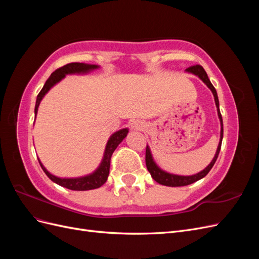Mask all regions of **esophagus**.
<instances>
[{
    "instance_id": "1",
    "label": "esophagus",
    "mask_w": 259,
    "mask_h": 259,
    "mask_svg": "<svg viewBox=\"0 0 259 259\" xmlns=\"http://www.w3.org/2000/svg\"><path fill=\"white\" fill-rule=\"evenodd\" d=\"M132 128L134 130H142L143 128V125L139 121H133L132 123Z\"/></svg>"
}]
</instances>
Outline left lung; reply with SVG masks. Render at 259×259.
I'll list each match as a JSON object with an SVG mask.
<instances>
[{
	"label": "left lung",
	"mask_w": 259,
	"mask_h": 259,
	"mask_svg": "<svg viewBox=\"0 0 259 259\" xmlns=\"http://www.w3.org/2000/svg\"><path fill=\"white\" fill-rule=\"evenodd\" d=\"M187 72H190V73H193L195 75H198L200 79L204 82L207 88L211 91V93H213L214 95V98H215V104H216V107H217V112H218V116H219V120H221V125H222V131H221V142H219V145H218V148H217V151H216V154L214 156V159L211 160V162L209 163V165L203 169L202 171H200V173L195 174V175H192V176H179V175H174V174H169V173H166V171L162 170L158 165H156L155 162L153 161L152 159V155H151V152H150V149H149V147L147 146L146 148V165H147V168L149 170V173L151 174L152 178L155 180L156 183H159L161 185H164V186H168V187H182V186H187V185H190V184H193L195 182H198V180L202 179L203 177H205L208 171L211 169V167L214 166V164L218 158V154H219V151H221V147H222V142H223V136H224V125H223V117H222V114H221V111H219V101H218V96H217V92L215 90V88L213 86V84L210 83L208 76L205 72V70L203 69L202 66L200 65H195V66H192V67H189L186 69Z\"/></svg>",
	"instance_id": "1"
}]
</instances>
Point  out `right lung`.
Returning <instances> with one entry per match:
<instances>
[{
  "label": "right lung",
  "instance_id": "obj_1",
  "mask_svg": "<svg viewBox=\"0 0 259 259\" xmlns=\"http://www.w3.org/2000/svg\"><path fill=\"white\" fill-rule=\"evenodd\" d=\"M98 66L96 65H88V64H82V62H71V64H68L64 67H61L51 74V76L48 79V81L45 82L43 89L41 92L38 93V95L36 97V103H35V108H34V114L36 115L37 113V108L38 105H40L42 98L45 96V94L48 93L53 86L58 83L60 80L64 79L66 74H73V73H86L91 71V70L97 69ZM128 133L127 128H123L117 131L114 133L113 135L110 136L109 138L107 146H106V150L104 154V159L101 161L99 167L94 171L93 174H90L88 176L84 177H77V178H60L52 175L50 171H48L43 164L40 162V165L42 169L44 170V173L48 175V177L53 180L54 183H56L57 185L68 188L70 190H75V191H85V190H92V189H97V188L103 186L106 182L107 178L109 176V169H110V161H111V156L113 151L116 149V147L119 146V144L122 142V140L126 137Z\"/></svg>",
  "mask_w": 259,
  "mask_h": 259
}]
</instances>
